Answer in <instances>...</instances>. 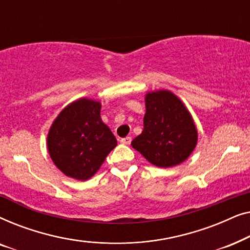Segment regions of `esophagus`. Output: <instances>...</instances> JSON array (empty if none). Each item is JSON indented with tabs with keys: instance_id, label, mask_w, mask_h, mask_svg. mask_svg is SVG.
Here are the masks:
<instances>
[{
	"instance_id": "1",
	"label": "esophagus",
	"mask_w": 250,
	"mask_h": 250,
	"mask_svg": "<svg viewBox=\"0 0 250 250\" xmlns=\"http://www.w3.org/2000/svg\"><path fill=\"white\" fill-rule=\"evenodd\" d=\"M131 141H132L131 136H126V138H123V139L121 140V142L123 143V145H126V146L131 145Z\"/></svg>"
}]
</instances>
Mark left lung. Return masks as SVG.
I'll list each match as a JSON object with an SVG mask.
<instances>
[{
    "mask_svg": "<svg viewBox=\"0 0 250 250\" xmlns=\"http://www.w3.org/2000/svg\"><path fill=\"white\" fill-rule=\"evenodd\" d=\"M197 129L182 101L169 91L146 97L143 131L132 146L152 165L168 168L183 163L197 145Z\"/></svg>",
    "mask_w": 250,
    "mask_h": 250,
    "instance_id": "8db88e82",
    "label": "left lung"
}]
</instances>
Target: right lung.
I'll use <instances>...</instances> for the list:
<instances>
[{
    "label": "right lung",
    "instance_id": "obj_1",
    "mask_svg": "<svg viewBox=\"0 0 250 250\" xmlns=\"http://www.w3.org/2000/svg\"><path fill=\"white\" fill-rule=\"evenodd\" d=\"M100 110V102L80 99L67 105L51 126L47 149L64 175L88 180L117 146L110 128L101 121Z\"/></svg>",
    "mask_w": 250,
    "mask_h": 250
}]
</instances>
